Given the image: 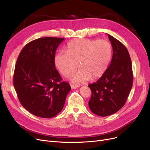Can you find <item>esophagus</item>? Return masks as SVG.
I'll use <instances>...</instances> for the list:
<instances>
[{
    "label": "esophagus",
    "mask_w": 150,
    "mask_h": 150,
    "mask_svg": "<svg viewBox=\"0 0 150 150\" xmlns=\"http://www.w3.org/2000/svg\"><path fill=\"white\" fill-rule=\"evenodd\" d=\"M79 85L78 84H71V87L72 89H76V88H78L79 87Z\"/></svg>",
    "instance_id": "34e87169"
}]
</instances>
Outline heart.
<instances>
[{"mask_svg": "<svg viewBox=\"0 0 150 150\" xmlns=\"http://www.w3.org/2000/svg\"><path fill=\"white\" fill-rule=\"evenodd\" d=\"M66 51H59L54 57L58 70L65 76L79 66L81 69L71 76L73 82L83 83L100 78L111 60L112 49L106 40L76 39L67 44Z\"/></svg>", "mask_w": 150, "mask_h": 150, "instance_id": "obj_1", "label": "heart"}]
</instances>
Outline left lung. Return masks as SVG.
Segmentation results:
<instances>
[{"label": "left lung", "instance_id": "left-lung-1", "mask_svg": "<svg viewBox=\"0 0 150 150\" xmlns=\"http://www.w3.org/2000/svg\"><path fill=\"white\" fill-rule=\"evenodd\" d=\"M108 35L113 50L110 65L96 83L88 85L92 93L89 109L99 116H110L122 108L133 81L132 63L128 50L118 40Z\"/></svg>", "mask_w": 150, "mask_h": 150}]
</instances>
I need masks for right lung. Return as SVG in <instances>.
<instances>
[{"mask_svg": "<svg viewBox=\"0 0 150 150\" xmlns=\"http://www.w3.org/2000/svg\"><path fill=\"white\" fill-rule=\"evenodd\" d=\"M64 38L45 37L27 44L18 56L13 83L26 110L43 118L56 116L71 89L56 69V51Z\"/></svg>", "mask_w": 150, "mask_h": 150, "instance_id": "right-lung-1", "label": "right lung"}]
</instances>
